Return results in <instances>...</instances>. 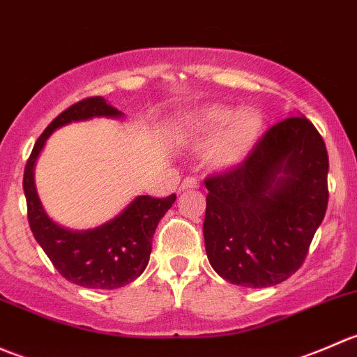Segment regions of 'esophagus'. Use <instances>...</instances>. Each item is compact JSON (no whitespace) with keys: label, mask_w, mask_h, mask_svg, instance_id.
<instances>
[{"label":"esophagus","mask_w":357,"mask_h":357,"mask_svg":"<svg viewBox=\"0 0 357 357\" xmlns=\"http://www.w3.org/2000/svg\"><path fill=\"white\" fill-rule=\"evenodd\" d=\"M199 186H200V183L197 181L195 178H186V179H183V183H181V190H183V192H185V190L199 188Z\"/></svg>","instance_id":"1"}]
</instances>
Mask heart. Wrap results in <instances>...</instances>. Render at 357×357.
I'll use <instances>...</instances> for the list:
<instances>
[{
	"label": "heart",
	"mask_w": 357,
	"mask_h": 357,
	"mask_svg": "<svg viewBox=\"0 0 357 357\" xmlns=\"http://www.w3.org/2000/svg\"><path fill=\"white\" fill-rule=\"evenodd\" d=\"M264 119L254 109L235 112L226 107L202 110L190 122V142L195 146H214V160L229 165L242 160L259 142Z\"/></svg>",
	"instance_id": "heart-1"
}]
</instances>
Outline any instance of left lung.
<instances>
[{"label":"left lung","mask_w":357,"mask_h":357,"mask_svg":"<svg viewBox=\"0 0 357 357\" xmlns=\"http://www.w3.org/2000/svg\"><path fill=\"white\" fill-rule=\"evenodd\" d=\"M328 153L309 119L289 117L235 167L205 179L204 240L233 285L264 289L302 266L328 205Z\"/></svg>","instance_id":"left-lung-1"}]
</instances>
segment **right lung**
<instances>
[{
	"instance_id": "right-lung-1",
	"label": "right lung",
	"mask_w": 357,
	"mask_h": 357,
	"mask_svg": "<svg viewBox=\"0 0 357 357\" xmlns=\"http://www.w3.org/2000/svg\"><path fill=\"white\" fill-rule=\"evenodd\" d=\"M121 112L102 96L74 103L50 122L32 149L24 171L27 219L36 242L48 255L56 271L79 287L114 290L135 282L149 264L152 238L158 221L172 207L176 195L155 199L136 197L117 218L95 229L70 231L46 215L34 186V164L46 139L55 129L91 117H121Z\"/></svg>"
}]
</instances>
